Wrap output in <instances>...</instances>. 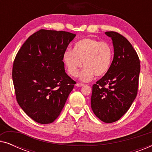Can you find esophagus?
Segmentation results:
<instances>
[{
    "label": "esophagus",
    "instance_id": "1",
    "mask_svg": "<svg viewBox=\"0 0 152 152\" xmlns=\"http://www.w3.org/2000/svg\"><path fill=\"white\" fill-rule=\"evenodd\" d=\"M75 86H77V87H80V86H84V84H82V83H77V84H75Z\"/></svg>",
    "mask_w": 152,
    "mask_h": 152
}]
</instances>
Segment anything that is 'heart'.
I'll list each match as a JSON object with an SVG mask.
<instances>
[{
  "instance_id": "heart-1",
  "label": "heart",
  "mask_w": 152,
  "mask_h": 152,
  "mask_svg": "<svg viewBox=\"0 0 152 152\" xmlns=\"http://www.w3.org/2000/svg\"><path fill=\"white\" fill-rule=\"evenodd\" d=\"M113 52L109 43L93 38H85L74 45L73 51L66 50L63 61L70 75L76 77L80 68H84L80 75L82 82H88L94 75L102 77L111 65Z\"/></svg>"
}]
</instances>
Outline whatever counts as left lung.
<instances>
[{
  "mask_svg": "<svg viewBox=\"0 0 152 152\" xmlns=\"http://www.w3.org/2000/svg\"><path fill=\"white\" fill-rule=\"evenodd\" d=\"M113 41L114 56L108 72L93 84L91 108L106 123L122 117L136 98L140 71V59L125 37L115 32H106Z\"/></svg>",
  "mask_w": 152,
  "mask_h": 152,
  "instance_id": "1",
  "label": "left lung"
}]
</instances>
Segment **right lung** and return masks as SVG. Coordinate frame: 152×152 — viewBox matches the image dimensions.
I'll use <instances>...</instances> for the list:
<instances>
[{
	"mask_svg": "<svg viewBox=\"0 0 152 152\" xmlns=\"http://www.w3.org/2000/svg\"><path fill=\"white\" fill-rule=\"evenodd\" d=\"M76 34L40 30L27 39L14 61L12 80L17 102L40 124L60 115L75 82L64 69V53Z\"/></svg>",
	"mask_w": 152,
	"mask_h": 152,
	"instance_id": "right-lung-1",
	"label": "right lung"
}]
</instances>
